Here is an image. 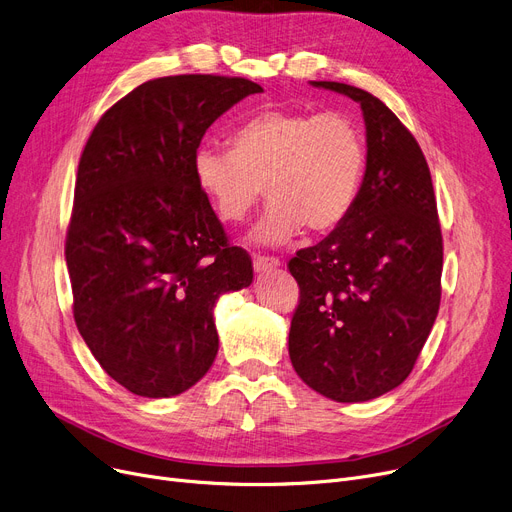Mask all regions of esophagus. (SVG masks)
<instances>
[{
    "label": "esophagus",
    "instance_id": "obj_1",
    "mask_svg": "<svg viewBox=\"0 0 512 512\" xmlns=\"http://www.w3.org/2000/svg\"><path fill=\"white\" fill-rule=\"evenodd\" d=\"M280 265L278 257H265V255H255L253 257V267L255 272H267V270H274V267Z\"/></svg>",
    "mask_w": 512,
    "mask_h": 512
}]
</instances>
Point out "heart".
<instances>
[{
    "instance_id": "obj_1",
    "label": "heart",
    "mask_w": 512,
    "mask_h": 512,
    "mask_svg": "<svg viewBox=\"0 0 512 512\" xmlns=\"http://www.w3.org/2000/svg\"><path fill=\"white\" fill-rule=\"evenodd\" d=\"M230 147L203 143L195 151L197 184L232 224L247 218L265 188L272 203L255 230L263 245H282L303 226L332 232L357 205L367 149L344 114L267 110L242 122Z\"/></svg>"
}]
</instances>
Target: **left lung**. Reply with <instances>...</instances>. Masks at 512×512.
<instances>
[{
    "mask_svg": "<svg viewBox=\"0 0 512 512\" xmlns=\"http://www.w3.org/2000/svg\"><path fill=\"white\" fill-rule=\"evenodd\" d=\"M357 101L367 166L351 215L288 270L301 288L288 334L299 378L336 402L378 398L409 378L440 309L442 230L432 174L409 128L371 93Z\"/></svg>",
    "mask_w": 512,
    "mask_h": 512,
    "instance_id": "obj_1",
    "label": "left lung"
}]
</instances>
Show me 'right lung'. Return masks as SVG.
<instances>
[{
  "mask_svg": "<svg viewBox=\"0 0 512 512\" xmlns=\"http://www.w3.org/2000/svg\"><path fill=\"white\" fill-rule=\"evenodd\" d=\"M263 89L240 76L153 78L107 110L83 149L66 234L76 328L137 396L195 386L218 355L213 305L253 282L197 184L207 128Z\"/></svg>",
  "mask_w": 512,
  "mask_h": 512,
  "instance_id": "1",
  "label": "right lung"
}]
</instances>
